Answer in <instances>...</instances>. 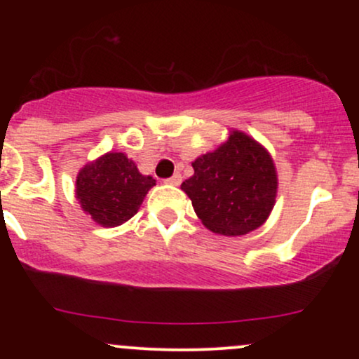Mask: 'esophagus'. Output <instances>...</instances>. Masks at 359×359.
Instances as JSON below:
<instances>
[{"mask_svg": "<svg viewBox=\"0 0 359 359\" xmlns=\"http://www.w3.org/2000/svg\"><path fill=\"white\" fill-rule=\"evenodd\" d=\"M165 182L170 184V185H179L180 182H182V175L174 174L172 177H168V179H165Z\"/></svg>", "mask_w": 359, "mask_h": 359, "instance_id": "esophagus-1", "label": "esophagus"}]
</instances>
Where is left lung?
<instances>
[{
	"instance_id": "left-lung-1",
	"label": "left lung",
	"mask_w": 359,
	"mask_h": 359,
	"mask_svg": "<svg viewBox=\"0 0 359 359\" xmlns=\"http://www.w3.org/2000/svg\"><path fill=\"white\" fill-rule=\"evenodd\" d=\"M182 182L194 211L208 229L224 236L246 234L265 222L277 196L273 160L262 145L240 131L212 154L192 163Z\"/></svg>"
}]
</instances>
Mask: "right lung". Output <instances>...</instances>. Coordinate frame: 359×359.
I'll return each instance as SVG.
<instances>
[{"instance_id":"add662e5","label":"right lung","mask_w":359,"mask_h":359,"mask_svg":"<svg viewBox=\"0 0 359 359\" xmlns=\"http://www.w3.org/2000/svg\"><path fill=\"white\" fill-rule=\"evenodd\" d=\"M77 199L97 224L119 226L138 212L147 192L154 187L125 154H106L77 175Z\"/></svg>"}]
</instances>
